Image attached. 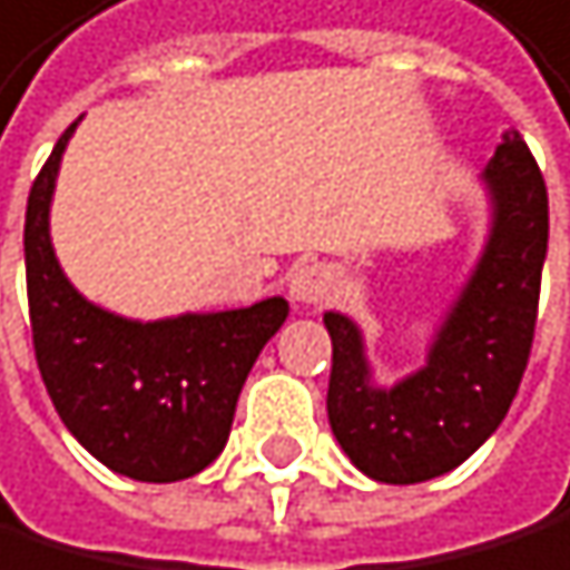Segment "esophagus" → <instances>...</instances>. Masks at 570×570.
<instances>
[{"instance_id": "1", "label": "esophagus", "mask_w": 570, "mask_h": 570, "mask_svg": "<svg viewBox=\"0 0 570 570\" xmlns=\"http://www.w3.org/2000/svg\"><path fill=\"white\" fill-rule=\"evenodd\" d=\"M334 292H337V275L320 261L299 264L288 275V295H292V303H299V306H320L323 299H331Z\"/></svg>"}]
</instances>
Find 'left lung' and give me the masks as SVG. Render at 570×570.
Here are the masks:
<instances>
[{
	"label": "left lung",
	"instance_id": "left-lung-1",
	"mask_svg": "<svg viewBox=\"0 0 570 570\" xmlns=\"http://www.w3.org/2000/svg\"><path fill=\"white\" fill-rule=\"evenodd\" d=\"M491 236L460 299L432 341L429 365L383 390L372 383L362 334L327 313L334 344L327 417L334 439L380 484H421L456 470L505 421L529 362L547 257V184L512 131L494 149Z\"/></svg>",
	"mask_w": 570,
	"mask_h": 570
}]
</instances>
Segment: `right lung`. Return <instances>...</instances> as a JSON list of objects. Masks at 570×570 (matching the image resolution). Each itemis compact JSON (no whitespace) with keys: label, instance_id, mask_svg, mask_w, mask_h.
<instances>
[{"label":"right lung","instance_id":"right-lung-1","mask_svg":"<svg viewBox=\"0 0 570 570\" xmlns=\"http://www.w3.org/2000/svg\"><path fill=\"white\" fill-rule=\"evenodd\" d=\"M65 128L41 166L23 226L33 355L48 396L79 445L131 481L174 484L226 449L239 390L288 316L282 295L226 313L138 323L114 316L61 275L48 212Z\"/></svg>","mask_w":570,"mask_h":570}]
</instances>
